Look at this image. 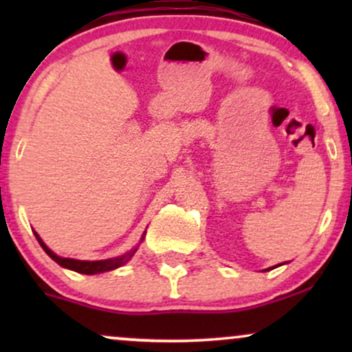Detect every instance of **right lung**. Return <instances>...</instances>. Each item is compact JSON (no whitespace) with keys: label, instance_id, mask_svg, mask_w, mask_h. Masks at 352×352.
Masks as SVG:
<instances>
[{"label":"right lung","instance_id":"1","mask_svg":"<svg viewBox=\"0 0 352 352\" xmlns=\"http://www.w3.org/2000/svg\"><path fill=\"white\" fill-rule=\"evenodd\" d=\"M36 235V240L39 241V245L43 246V250L46 252L52 260L56 261V263L63 266V268H67V270H72V272H78V273H82V274H98V273H104V272H111V270H116L119 268V266H122L127 263L129 260H131L132 256H134V253L137 252V248L131 250L127 254H122V256H117V258H112V260H100V261H82V260H74V258H60L58 256L56 253H52L50 248H47L46 245H44V241L39 238L38 233L34 232ZM145 235V233H144ZM144 240V236H142Z\"/></svg>","mask_w":352,"mask_h":352}]
</instances>
